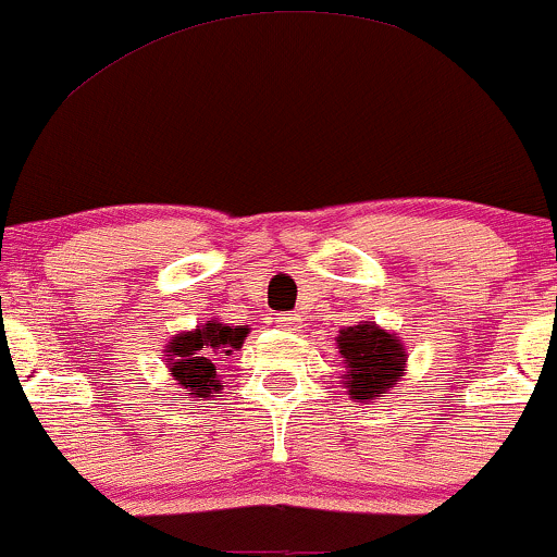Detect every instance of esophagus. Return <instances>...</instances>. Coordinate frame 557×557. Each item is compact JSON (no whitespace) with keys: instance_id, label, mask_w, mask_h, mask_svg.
<instances>
[{"instance_id":"1","label":"esophagus","mask_w":557,"mask_h":557,"mask_svg":"<svg viewBox=\"0 0 557 557\" xmlns=\"http://www.w3.org/2000/svg\"><path fill=\"white\" fill-rule=\"evenodd\" d=\"M276 323L284 331H299V329H302V318H299V315H281Z\"/></svg>"}]
</instances>
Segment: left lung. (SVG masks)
<instances>
[{"mask_svg":"<svg viewBox=\"0 0 557 557\" xmlns=\"http://www.w3.org/2000/svg\"><path fill=\"white\" fill-rule=\"evenodd\" d=\"M336 349L344 364L346 396L359 404H372V398L388 394L407 375V346L398 333L385 331L372 320H359L338 331Z\"/></svg>","mask_w":557,"mask_h":557,"instance_id":"8db88e82","label":"left lung"}]
</instances>
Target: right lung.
Masks as SVG:
<instances>
[{
	"mask_svg": "<svg viewBox=\"0 0 557 557\" xmlns=\"http://www.w3.org/2000/svg\"><path fill=\"white\" fill-rule=\"evenodd\" d=\"M247 333V325H232L219 318L206 320L193 331L174 333L161 357L176 396H182V401H213V396L224 391L221 364L242 349Z\"/></svg>",
	"mask_w": 557,
	"mask_h": 557,
	"instance_id": "obj_1",
	"label": "right lung"
}]
</instances>
